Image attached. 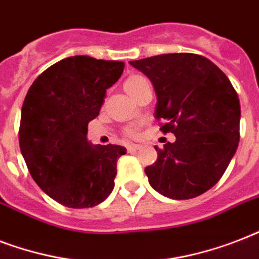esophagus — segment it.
<instances>
[{"mask_svg": "<svg viewBox=\"0 0 259 259\" xmlns=\"http://www.w3.org/2000/svg\"><path fill=\"white\" fill-rule=\"evenodd\" d=\"M138 149H140V146H138V145H134V144H130V145H127V152H130V153H133V152H137Z\"/></svg>", "mask_w": 259, "mask_h": 259, "instance_id": "obj_1", "label": "esophagus"}]
</instances>
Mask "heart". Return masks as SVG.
<instances>
[{"label": "heart", "mask_w": 259, "mask_h": 259, "mask_svg": "<svg viewBox=\"0 0 259 259\" xmlns=\"http://www.w3.org/2000/svg\"><path fill=\"white\" fill-rule=\"evenodd\" d=\"M145 83H148V80H146L144 76H141V75H130L129 78L125 80L123 87H125V90L127 91V94H129L130 97H133L134 94L138 91V89H140L142 84H145ZM125 133L127 134L129 137H137L138 134H140V130H138L137 126H129V127L125 130Z\"/></svg>", "instance_id": "heart-1"}]
</instances>
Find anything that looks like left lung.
I'll use <instances>...</instances> for the list:
<instances>
[{
	"label": "left lung",
	"instance_id": "1",
	"mask_svg": "<svg viewBox=\"0 0 259 259\" xmlns=\"http://www.w3.org/2000/svg\"><path fill=\"white\" fill-rule=\"evenodd\" d=\"M130 64L150 79L162 133L175 134L145 168L149 184L164 196L196 197L221 180L239 142L241 105L229 78L195 54H166Z\"/></svg>",
	"mask_w": 259,
	"mask_h": 259
}]
</instances>
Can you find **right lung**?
I'll return each instance as SVG.
<instances>
[{"label":"right lung","mask_w":259,"mask_h":259,"mask_svg":"<svg viewBox=\"0 0 259 259\" xmlns=\"http://www.w3.org/2000/svg\"><path fill=\"white\" fill-rule=\"evenodd\" d=\"M123 68V62L71 56L28 90L18 130L21 154L36 184L66 207H94L113 191L117 160L126 149L90 144L87 126Z\"/></svg>","instance_id":"add662e5"}]
</instances>
